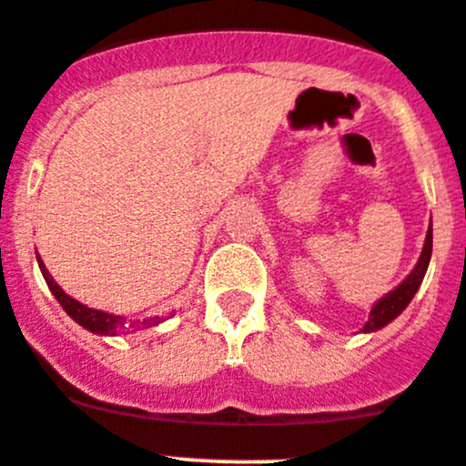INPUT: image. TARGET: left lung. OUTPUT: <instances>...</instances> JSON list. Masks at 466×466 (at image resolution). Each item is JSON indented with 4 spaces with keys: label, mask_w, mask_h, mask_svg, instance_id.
Instances as JSON below:
<instances>
[{
    "label": "left lung",
    "mask_w": 466,
    "mask_h": 466,
    "mask_svg": "<svg viewBox=\"0 0 466 466\" xmlns=\"http://www.w3.org/2000/svg\"><path fill=\"white\" fill-rule=\"evenodd\" d=\"M431 253H432V224H431V228H428L426 244H423V251H421V258H419L417 267H414L412 274H410L408 279L399 285V288L391 289L388 297L380 299V301L371 308L370 321H367L365 329H362L365 333L383 329L385 324H390L391 319H396V317L405 310V306L412 301V297L417 294L419 285H421L423 276H426L428 262H431Z\"/></svg>",
    "instance_id": "obj_1"
}]
</instances>
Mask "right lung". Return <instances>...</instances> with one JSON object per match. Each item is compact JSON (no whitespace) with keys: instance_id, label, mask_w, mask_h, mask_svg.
Segmentation results:
<instances>
[{"instance_id":"1","label":"right lung","mask_w":466,"mask_h":466,"mask_svg":"<svg viewBox=\"0 0 466 466\" xmlns=\"http://www.w3.org/2000/svg\"><path fill=\"white\" fill-rule=\"evenodd\" d=\"M35 256H38V253H35ZM38 265H40V271H43L45 280H47L49 289H52V294L58 299V303L63 306V310H66L67 315L76 321V324H81L83 329L92 330V333H96V335H115L117 333V329H122L124 317L108 315V312L95 310V308H87V306H83V303L75 301V299L67 297V294L63 292L56 283H54L52 274L47 271L45 262L40 260V256H38ZM151 321H156V324H158V319H151Z\"/></svg>"}]
</instances>
